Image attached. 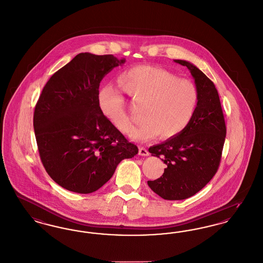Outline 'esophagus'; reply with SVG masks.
Returning a JSON list of instances; mask_svg holds the SVG:
<instances>
[{
  "mask_svg": "<svg viewBox=\"0 0 263 263\" xmlns=\"http://www.w3.org/2000/svg\"><path fill=\"white\" fill-rule=\"evenodd\" d=\"M138 154L140 155V156H148L149 152L147 149L145 148V147H139V150H138Z\"/></svg>",
  "mask_w": 263,
  "mask_h": 263,
  "instance_id": "1",
  "label": "esophagus"
}]
</instances>
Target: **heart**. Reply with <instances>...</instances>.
<instances>
[{
    "instance_id": "heart-1",
    "label": "heart",
    "mask_w": 263,
    "mask_h": 263,
    "mask_svg": "<svg viewBox=\"0 0 263 263\" xmlns=\"http://www.w3.org/2000/svg\"><path fill=\"white\" fill-rule=\"evenodd\" d=\"M118 81L134 102L143 104L138 126L129 130L125 98L113 85H103L97 101L103 115L119 130H129L132 139L144 142L157 135L169 139L182 134L193 121L198 104V90L193 81L149 65L126 69Z\"/></svg>"
}]
</instances>
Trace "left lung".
<instances>
[{
    "label": "left lung",
    "instance_id": "obj_1",
    "mask_svg": "<svg viewBox=\"0 0 263 263\" xmlns=\"http://www.w3.org/2000/svg\"><path fill=\"white\" fill-rule=\"evenodd\" d=\"M186 67L198 90L193 121L177 137L149 147L151 155L166 165L163 175L148 181L149 187L164 199L181 200L202 190L216 174L226 137V125L217 89L205 74L184 60H174Z\"/></svg>",
    "mask_w": 263,
    "mask_h": 263
}]
</instances>
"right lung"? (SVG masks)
Segmentation results:
<instances>
[{"instance_id":"add662e5","label":"right lung","mask_w":263,"mask_h":263,"mask_svg":"<svg viewBox=\"0 0 263 263\" xmlns=\"http://www.w3.org/2000/svg\"><path fill=\"white\" fill-rule=\"evenodd\" d=\"M125 62L113 55L80 53L47 81L35 106L33 126L42 164L68 191L99 190L121 161L138 152L97 101L103 78Z\"/></svg>"}]
</instances>
